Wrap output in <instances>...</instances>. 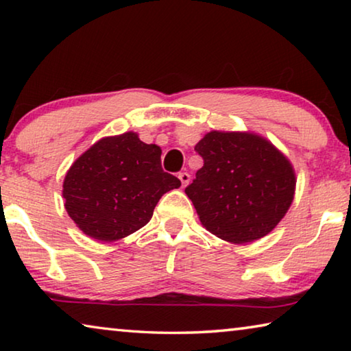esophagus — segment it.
Masks as SVG:
<instances>
[{"instance_id":"esophagus-1","label":"esophagus","mask_w":351,"mask_h":351,"mask_svg":"<svg viewBox=\"0 0 351 351\" xmlns=\"http://www.w3.org/2000/svg\"><path fill=\"white\" fill-rule=\"evenodd\" d=\"M178 178H180L181 180V184H182V187H186L187 184L190 182V175L187 173V171H182V173H180L178 175Z\"/></svg>"}]
</instances>
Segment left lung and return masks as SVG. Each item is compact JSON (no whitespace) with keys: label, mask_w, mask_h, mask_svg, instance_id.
I'll list each match as a JSON object with an SVG mask.
<instances>
[{"label":"left lung","mask_w":351,"mask_h":351,"mask_svg":"<svg viewBox=\"0 0 351 351\" xmlns=\"http://www.w3.org/2000/svg\"><path fill=\"white\" fill-rule=\"evenodd\" d=\"M195 150L204 165L186 193L210 234L241 245L268 235L282 221L297 180L293 164L274 144L255 133L213 130Z\"/></svg>","instance_id":"obj_1"}]
</instances>
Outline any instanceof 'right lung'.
Masks as SVG:
<instances>
[{
    "label": "right lung",
    "mask_w": 351,
    "mask_h": 351,
    "mask_svg": "<svg viewBox=\"0 0 351 351\" xmlns=\"http://www.w3.org/2000/svg\"><path fill=\"white\" fill-rule=\"evenodd\" d=\"M161 147L138 133L106 136L80 154L63 181L64 209L83 234L117 241L150 221L164 193L181 186L161 167Z\"/></svg>",
    "instance_id": "add662e5"
}]
</instances>
